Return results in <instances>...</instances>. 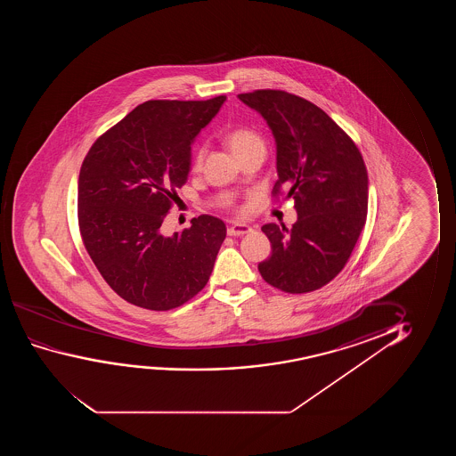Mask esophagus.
<instances>
[{"label": "esophagus", "mask_w": 456, "mask_h": 456, "mask_svg": "<svg viewBox=\"0 0 456 456\" xmlns=\"http://www.w3.org/2000/svg\"><path fill=\"white\" fill-rule=\"evenodd\" d=\"M250 231H252L250 225L237 223V224H232L231 227L227 229V235H231V237H241V235L249 233Z\"/></svg>", "instance_id": "esophagus-1"}]
</instances>
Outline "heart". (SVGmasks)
I'll use <instances>...</instances> for the list:
<instances>
[{"instance_id": "heart-1", "label": "heart", "mask_w": 456, "mask_h": 456, "mask_svg": "<svg viewBox=\"0 0 456 456\" xmlns=\"http://www.w3.org/2000/svg\"><path fill=\"white\" fill-rule=\"evenodd\" d=\"M227 143H229V148L235 156L243 154L250 148L263 146L262 138L258 137L256 132L249 131V129H235V131L229 132L227 134ZM202 159H204V150H200L196 154V160H194L196 168L202 163Z\"/></svg>"}]
</instances>
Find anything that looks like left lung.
Returning a JSON list of instances; mask_svg holds the SVG:
<instances>
[{"label":"left lung","mask_w":456,"mask_h":456,"mask_svg":"<svg viewBox=\"0 0 456 456\" xmlns=\"http://www.w3.org/2000/svg\"><path fill=\"white\" fill-rule=\"evenodd\" d=\"M238 100L262 115L275 140L279 179L297 221L291 229L262 227L271 256L258 265L269 285L285 293L314 291L349 260L368 215V171L349 135L310 101L281 90H256Z\"/></svg>","instance_id":"obj_1"}]
</instances>
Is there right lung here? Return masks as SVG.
Segmentation results:
<instances>
[{
	"mask_svg": "<svg viewBox=\"0 0 456 456\" xmlns=\"http://www.w3.org/2000/svg\"><path fill=\"white\" fill-rule=\"evenodd\" d=\"M225 96L148 101L101 135L82 163L77 218L104 281L134 305L171 310L206 287L225 224L210 215L163 235V219L191 169V144Z\"/></svg>",
	"mask_w": 456,
	"mask_h": 456,
	"instance_id": "right-lung-1",
	"label": "right lung"
}]
</instances>
